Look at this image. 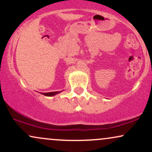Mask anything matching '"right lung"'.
Returning <instances> with one entry per match:
<instances>
[{
	"label": "right lung",
	"mask_w": 152,
	"mask_h": 152,
	"mask_svg": "<svg viewBox=\"0 0 152 152\" xmlns=\"http://www.w3.org/2000/svg\"><path fill=\"white\" fill-rule=\"evenodd\" d=\"M63 91H53V92H48V93H42L44 96H53L56 95L61 92Z\"/></svg>",
	"instance_id": "obj_1"
}]
</instances>
